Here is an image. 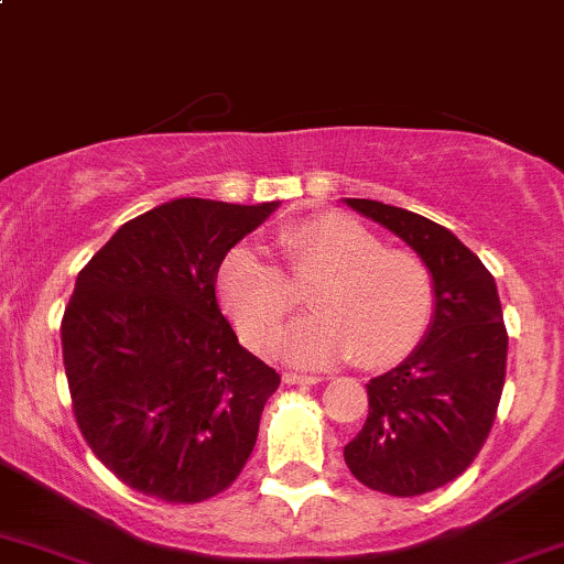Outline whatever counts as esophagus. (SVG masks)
Listing matches in <instances>:
<instances>
[{"mask_svg": "<svg viewBox=\"0 0 564 564\" xmlns=\"http://www.w3.org/2000/svg\"><path fill=\"white\" fill-rule=\"evenodd\" d=\"M324 377H316V373H297V371H289L283 373V382L286 384H318Z\"/></svg>", "mask_w": 564, "mask_h": 564, "instance_id": "obj_1", "label": "esophagus"}]
</instances>
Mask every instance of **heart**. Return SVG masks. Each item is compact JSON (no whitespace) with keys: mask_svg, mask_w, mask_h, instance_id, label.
<instances>
[{"mask_svg":"<svg viewBox=\"0 0 564 564\" xmlns=\"http://www.w3.org/2000/svg\"><path fill=\"white\" fill-rule=\"evenodd\" d=\"M295 286L311 289L314 316L283 340L297 362L351 357L368 371L412 355L436 311L431 267L412 250L388 248L371 229L340 213H318L278 231ZM292 282V283H293ZM291 283V284H292ZM281 267L256 248H235L218 272V294L253 349H272L300 297Z\"/></svg>","mask_w":564,"mask_h":564,"instance_id":"obj_1","label":"heart"}]
</instances>
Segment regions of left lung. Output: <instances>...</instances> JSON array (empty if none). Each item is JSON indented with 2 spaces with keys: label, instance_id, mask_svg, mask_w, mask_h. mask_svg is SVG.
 <instances>
[{
  "label": "left lung",
  "instance_id": "8db88e82",
  "mask_svg": "<svg viewBox=\"0 0 564 564\" xmlns=\"http://www.w3.org/2000/svg\"><path fill=\"white\" fill-rule=\"evenodd\" d=\"M346 204L417 250L436 283L429 333L401 366L366 384V425L344 447L362 486L420 497L456 480L491 434L508 366L497 283L445 226L371 198Z\"/></svg>",
  "mask_w": 564,
  "mask_h": 564
}]
</instances>
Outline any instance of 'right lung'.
Returning <instances> with one entry per match:
<instances>
[{
	"instance_id": "add662e5",
	"label": "right lung",
	"mask_w": 564,
	"mask_h": 564,
	"mask_svg": "<svg viewBox=\"0 0 564 564\" xmlns=\"http://www.w3.org/2000/svg\"><path fill=\"white\" fill-rule=\"evenodd\" d=\"M278 202L174 198L128 220L76 278L62 316L73 414L124 486L172 505L226 491L281 384L220 314L226 253Z\"/></svg>"
}]
</instances>
